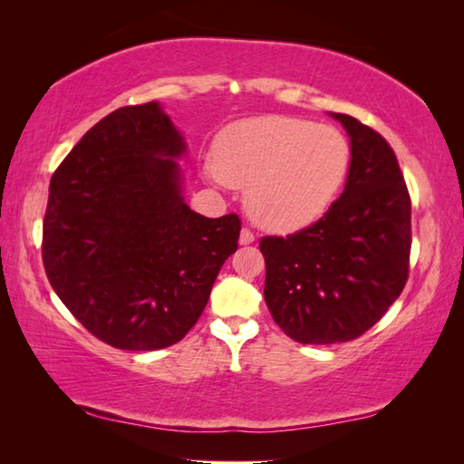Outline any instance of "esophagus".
Returning <instances> with one entry per match:
<instances>
[{
	"instance_id": "obj_1",
	"label": "esophagus",
	"mask_w": 464,
	"mask_h": 464,
	"mask_svg": "<svg viewBox=\"0 0 464 464\" xmlns=\"http://www.w3.org/2000/svg\"><path fill=\"white\" fill-rule=\"evenodd\" d=\"M254 240H256V238H254L252 230L242 228V232H240V244H242V246H248V244H252Z\"/></svg>"
}]
</instances>
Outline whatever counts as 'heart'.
Returning a JSON list of instances; mask_svg holds the SVG:
<instances>
[{
    "mask_svg": "<svg viewBox=\"0 0 464 464\" xmlns=\"http://www.w3.org/2000/svg\"><path fill=\"white\" fill-rule=\"evenodd\" d=\"M352 149L335 127L264 115L226 127L216 139L212 174L246 188L252 218L270 230L292 232L315 222L342 190Z\"/></svg>",
    "mask_w": 464,
    "mask_h": 464,
    "instance_id": "heart-1",
    "label": "heart"
}]
</instances>
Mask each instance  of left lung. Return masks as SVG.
<instances>
[{
  "label": "left lung",
  "instance_id": "8db88e82",
  "mask_svg": "<svg viewBox=\"0 0 464 464\" xmlns=\"http://www.w3.org/2000/svg\"><path fill=\"white\" fill-rule=\"evenodd\" d=\"M352 147L345 188L315 224L266 236L264 297L294 342L343 343L373 327L409 274L411 198L389 142L357 119L329 112Z\"/></svg>",
  "mask_w": 464,
  "mask_h": 464
}]
</instances>
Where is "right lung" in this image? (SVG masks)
Instances as JSON below:
<instances>
[{
	"mask_svg": "<svg viewBox=\"0 0 464 464\" xmlns=\"http://www.w3.org/2000/svg\"><path fill=\"white\" fill-rule=\"evenodd\" d=\"M187 154L157 101L85 132L49 184L44 266L79 324L117 349L180 342L238 248L240 218H206L182 197Z\"/></svg>",
	"mask_w": 464,
	"mask_h": 464,
	"instance_id": "1",
	"label": "right lung"
}]
</instances>
